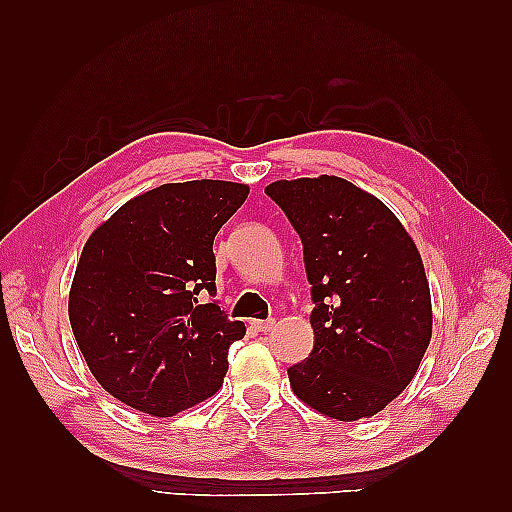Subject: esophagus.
<instances>
[{
    "instance_id": "34e87169",
    "label": "esophagus",
    "mask_w": 512,
    "mask_h": 512,
    "mask_svg": "<svg viewBox=\"0 0 512 512\" xmlns=\"http://www.w3.org/2000/svg\"><path fill=\"white\" fill-rule=\"evenodd\" d=\"M250 328L255 332H273L275 330V321L273 319H266V321H250Z\"/></svg>"
}]
</instances>
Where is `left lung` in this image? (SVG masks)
Masks as SVG:
<instances>
[{
	"mask_svg": "<svg viewBox=\"0 0 512 512\" xmlns=\"http://www.w3.org/2000/svg\"><path fill=\"white\" fill-rule=\"evenodd\" d=\"M301 237L314 347L288 369L308 407L352 422L383 411L431 341L429 281L416 244L372 193L336 176L266 187Z\"/></svg>",
	"mask_w": 512,
	"mask_h": 512,
	"instance_id": "obj_1",
	"label": "left lung"
}]
</instances>
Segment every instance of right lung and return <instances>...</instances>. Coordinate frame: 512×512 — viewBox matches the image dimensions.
I'll list each match as a JSON object with an SVG mask.
<instances>
[{
  "mask_svg": "<svg viewBox=\"0 0 512 512\" xmlns=\"http://www.w3.org/2000/svg\"><path fill=\"white\" fill-rule=\"evenodd\" d=\"M246 198L237 182L162 184L85 242L70 325L94 378L125 405L169 418L222 387L228 347L246 328L198 295L217 292L213 239Z\"/></svg>",
  "mask_w": 512,
  "mask_h": 512,
  "instance_id": "right-lung-1",
  "label": "right lung"
}]
</instances>
